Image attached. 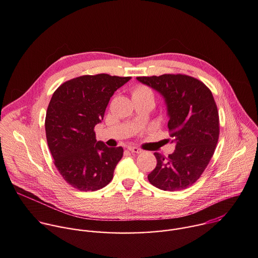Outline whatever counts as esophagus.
Wrapping results in <instances>:
<instances>
[{"instance_id":"obj_1","label":"esophagus","mask_w":258,"mask_h":258,"mask_svg":"<svg viewBox=\"0 0 258 258\" xmlns=\"http://www.w3.org/2000/svg\"><path fill=\"white\" fill-rule=\"evenodd\" d=\"M127 150L131 151V152H133V153H141V152H142V150L139 149L138 147H133V146H128V147H127Z\"/></svg>"}]
</instances>
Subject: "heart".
<instances>
[{"label": "heart", "instance_id": "b5f03b06", "mask_svg": "<svg viewBox=\"0 0 258 258\" xmlns=\"http://www.w3.org/2000/svg\"><path fill=\"white\" fill-rule=\"evenodd\" d=\"M133 99H143V100H151L154 102V93L153 91L147 86L144 85H140L137 86L133 92Z\"/></svg>", "mask_w": 258, "mask_h": 258}]
</instances>
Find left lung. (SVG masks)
<instances>
[{
    "instance_id": "8db88e82",
    "label": "left lung",
    "mask_w": 258,
    "mask_h": 258,
    "mask_svg": "<svg viewBox=\"0 0 258 258\" xmlns=\"http://www.w3.org/2000/svg\"><path fill=\"white\" fill-rule=\"evenodd\" d=\"M164 98L167 126L174 152L164 157L154 153L157 164L148 179L163 191H180L192 186L208 165L219 136V117L211 91L186 75L139 77Z\"/></svg>"
}]
</instances>
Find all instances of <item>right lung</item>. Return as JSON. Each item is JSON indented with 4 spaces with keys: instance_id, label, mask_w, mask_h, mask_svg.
Returning <instances> with one entry per match:
<instances>
[{
    "instance_id": "add662e5",
    "label": "right lung",
    "mask_w": 258,
    "mask_h": 258,
    "mask_svg": "<svg viewBox=\"0 0 258 258\" xmlns=\"http://www.w3.org/2000/svg\"><path fill=\"white\" fill-rule=\"evenodd\" d=\"M131 79L106 73L83 76L54 92L46 114V137L56 168L73 188L96 191L113 178L123 149L97 141L94 128L103 120L110 98Z\"/></svg>"
}]
</instances>
